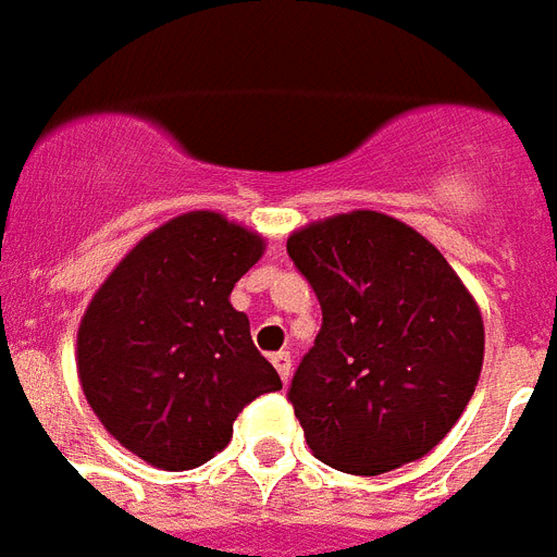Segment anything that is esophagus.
<instances>
[{
  "instance_id": "obj_1",
  "label": "esophagus",
  "mask_w": 557,
  "mask_h": 557,
  "mask_svg": "<svg viewBox=\"0 0 557 557\" xmlns=\"http://www.w3.org/2000/svg\"><path fill=\"white\" fill-rule=\"evenodd\" d=\"M271 364L277 367L283 384H288V379H292V356H288V352H274V356H271Z\"/></svg>"
}]
</instances>
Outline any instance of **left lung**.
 <instances>
[{
  "mask_svg": "<svg viewBox=\"0 0 557 557\" xmlns=\"http://www.w3.org/2000/svg\"><path fill=\"white\" fill-rule=\"evenodd\" d=\"M323 326L288 401L326 466L375 476L445 440L483 370L480 306L440 248L379 210L321 219L288 236Z\"/></svg>",
  "mask_w": 557,
  "mask_h": 557,
  "instance_id": "left-lung-1",
  "label": "left lung"
}]
</instances>
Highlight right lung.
<instances>
[{"instance_id": "obj_1", "label": "right lung", "mask_w": 557, "mask_h": 557, "mask_svg": "<svg viewBox=\"0 0 557 557\" xmlns=\"http://www.w3.org/2000/svg\"><path fill=\"white\" fill-rule=\"evenodd\" d=\"M265 239L216 210H190L150 231L86 306L77 375L100 424L164 471L208 462L234 436L248 401L283 387L257 352L236 280Z\"/></svg>"}]
</instances>
